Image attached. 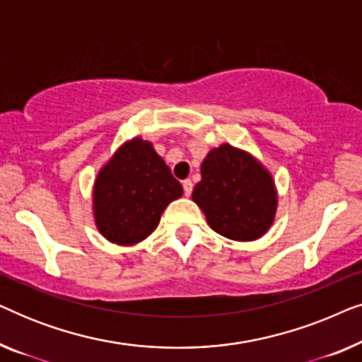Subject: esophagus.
Returning a JSON list of instances; mask_svg holds the SVG:
<instances>
[{
	"label": "esophagus",
	"mask_w": 362,
	"mask_h": 362,
	"mask_svg": "<svg viewBox=\"0 0 362 362\" xmlns=\"http://www.w3.org/2000/svg\"><path fill=\"white\" fill-rule=\"evenodd\" d=\"M182 189H185V194L186 196H191V192H192V181L191 180L182 181Z\"/></svg>",
	"instance_id": "obj_1"
}]
</instances>
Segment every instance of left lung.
<instances>
[{"instance_id":"obj_1","label":"left lung","mask_w":362,"mask_h":362,"mask_svg":"<svg viewBox=\"0 0 362 362\" xmlns=\"http://www.w3.org/2000/svg\"><path fill=\"white\" fill-rule=\"evenodd\" d=\"M192 199L217 234L255 240L272 226L276 192L272 176L247 153L230 145L212 150L201 166Z\"/></svg>"}]
</instances>
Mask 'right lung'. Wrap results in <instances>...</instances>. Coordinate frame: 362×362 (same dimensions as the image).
Instances as JSON below:
<instances>
[{
  "label": "right lung",
  "instance_id": "add662e5",
  "mask_svg": "<svg viewBox=\"0 0 362 362\" xmlns=\"http://www.w3.org/2000/svg\"><path fill=\"white\" fill-rule=\"evenodd\" d=\"M182 194L151 143L128 141L102 168L93 189L98 230L120 245L136 244L151 234L171 201Z\"/></svg>",
  "mask_w": 362,
  "mask_h": 362
}]
</instances>
